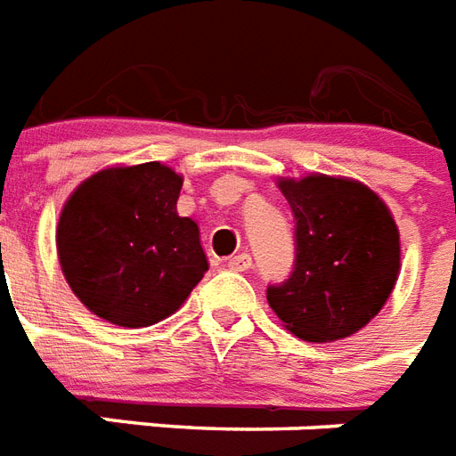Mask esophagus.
Listing matches in <instances>:
<instances>
[{
	"label": "esophagus",
	"instance_id": "1",
	"mask_svg": "<svg viewBox=\"0 0 456 456\" xmlns=\"http://www.w3.org/2000/svg\"><path fill=\"white\" fill-rule=\"evenodd\" d=\"M225 265L231 268V271H249L251 265H254V261H251L249 254H238V256H231L225 258Z\"/></svg>",
	"mask_w": 456,
	"mask_h": 456
}]
</instances>
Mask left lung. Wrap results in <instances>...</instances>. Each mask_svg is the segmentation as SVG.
I'll list each match as a JSON object with an SVG mask.
<instances>
[{
	"label": "left lung",
	"mask_w": 456,
	"mask_h": 456,
	"mask_svg": "<svg viewBox=\"0 0 456 456\" xmlns=\"http://www.w3.org/2000/svg\"><path fill=\"white\" fill-rule=\"evenodd\" d=\"M294 214V268L265 298L304 341L351 337L381 311L400 271V235L367 185L325 174L282 178Z\"/></svg>",
	"instance_id": "1"
}]
</instances>
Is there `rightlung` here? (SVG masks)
<instances>
[{
    "label": "right lung",
    "mask_w": 456,
    "mask_h": 456,
    "mask_svg": "<svg viewBox=\"0 0 456 456\" xmlns=\"http://www.w3.org/2000/svg\"><path fill=\"white\" fill-rule=\"evenodd\" d=\"M183 178L159 162L103 169L65 202L56 245L70 289L94 315L148 327L205 278L198 224L178 216Z\"/></svg>",
    "instance_id": "obj_1"
}]
</instances>
